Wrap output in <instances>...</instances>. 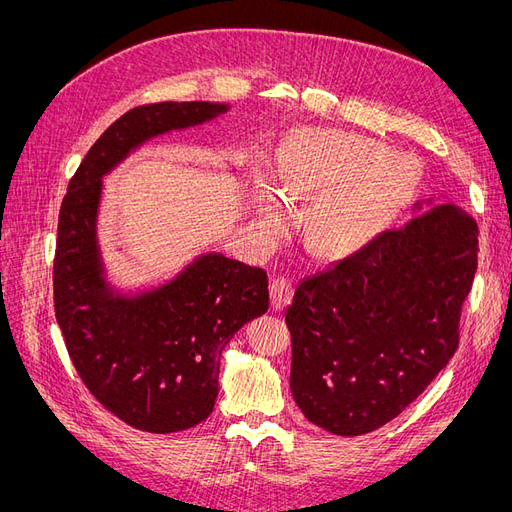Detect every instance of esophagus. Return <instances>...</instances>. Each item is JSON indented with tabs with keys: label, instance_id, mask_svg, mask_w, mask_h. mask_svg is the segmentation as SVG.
I'll return each mask as SVG.
<instances>
[{
	"label": "esophagus",
	"instance_id": "34e87169",
	"mask_svg": "<svg viewBox=\"0 0 512 512\" xmlns=\"http://www.w3.org/2000/svg\"><path fill=\"white\" fill-rule=\"evenodd\" d=\"M269 292H271V305L273 309H284L290 299H292V282L290 277L284 275H273L269 282Z\"/></svg>",
	"mask_w": 512,
	"mask_h": 512
}]
</instances>
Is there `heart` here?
Wrapping results in <instances>:
<instances>
[{"instance_id":"1","label":"heart","mask_w":512,"mask_h":512,"mask_svg":"<svg viewBox=\"0 0 512 512\" xmlns=\"http://www.w3.org/2000/svg\"><path fill=\"white\" fill-rule=\"evenodd\" d=\"M410 166L380 143L346 132H307L288 145L277 183L286 198L324 192L305 215V239L320 254L365 243L408 185ZM269 218L273 211L269 207Z\"/></svg>"}]
</instances>
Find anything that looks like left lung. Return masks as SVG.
Returning a JSON list of instances; mask_svg holds the SVG:
<instances>
[{"label": "left lung", "instance_id": "1", "mask_svg": "<svg viewBox=\"0 0 512 512\" xmlns=\"http://www.w3.org/2000/svg\"><path fill=\"white\" fill-rule=\"evenodd\" d=\"M476 237L466 211L436 205L297 286L290 391L309 423L363 436L427 389L459 346Z\"/></svg>", "mask_w": 512, "mask_h": 512}]
</instances>
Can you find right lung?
Segmentation results:
<instances>
[{"label": "right lung", "mask_w": 512, "mask_h": 512, "mask_svg": "<svg viewBox=\"0 0 512 512\" xmlns=\"http://www.w3.org/2000/svg\"><path fill=\"white\" fill-rule=\"evenodd\" d=\"M224 111L211 102L132 108L91 145L59 209L53 299L72 365L108 412L149 433L190 429L211 414L222 350L267 312L269 280L258 267L205 254L160 288L117 294L96 237L102 177L149 138Z\"/></svg>", "instance_id": "obj_1"}]
</instances>
